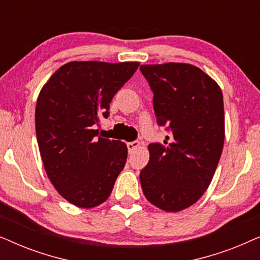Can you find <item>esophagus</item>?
Segmentation results:
<instances>
[{
  "label": "esophagus",
  "mask_w": 260,
  "mask_h": 260,
  "mask_svg": "<svg viewBox=\"0 0 260 260\" xmlns=\"http://www.w3.org/2000/svg\"><path fill=\"white\" fill-rule=\"evenodd\" d=\"M140 145H141L140 142L134 141V142H129V143L126 144V147H127V149H129V152H133L135 149L140 148Z\"/></svg>",
  "instance_id": "34e87169"
}]
</instances>
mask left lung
<instances>
[{"label": "left lung", "mask_w": 260, "mask_h": 260, "mask_svg": "<svg viewBox=\"0 0 260 260\" xmlns=\"http://www.w3.org/2000/svg\"><path fill=\"white\" fill-rule=\"evenodd\" d=\"M154 92L159 125L172 140L148 145V165L140 174L149 202L180 212L200 199L212 182L225 141L221 88L199 67L183 62L140 67Z\"/></svg>", "instance_id": "8db88e82"}]
</instances>
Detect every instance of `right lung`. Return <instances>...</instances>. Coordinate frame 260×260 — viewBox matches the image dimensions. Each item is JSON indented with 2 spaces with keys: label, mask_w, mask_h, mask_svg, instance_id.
<instances>
[{
  "label": "right lung",
  "mask_w": 260,
  "mask_h": 260,
  "mask_svg": "<svg viewBox=\"0 0 260 260\" xmlns=\"http://www.w3.org/2000/svg\"><path fill=\"white\" fill-rule=\"evenodd\" d=\"M140 62L71 61L39 93L35 130L42 162L58 193L80 208L108 200L126 162L124 142L97 137L110 103Z\"/></svg>",
  "instance_id": "right-lung-1"
}]
</instances>
